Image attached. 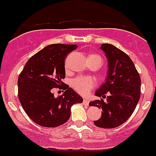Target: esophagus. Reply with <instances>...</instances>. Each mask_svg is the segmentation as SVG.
I'll return each instance as SVG.
<instances>
[{"instance_id":"obj_1","label":"esophagus","mask_w":156,"mask_h":156,"mask_svg":"<svg viewBox=\"0 0 156 156\" xmlns=\"http://www.w3.org/2000/svg\"><path fill=\"white\" fill-rule=\"evenodd\" d=\"M83 103V104H85V105H88L90 103V101L88 99H87V98H84Z\"/></svg>"}]
</instances>
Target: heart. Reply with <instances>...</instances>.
Here are the masks:
<instances>
[{
    "instance_id": "b5f03b06",
    "label": "heart",
    "mask_w": 156,
    "mask_h": 156,
    "mask_svg": "<svg viewBox=\"0 0 156 156\" xmlns=\"http://www.w3.org/2000/svg\"><path fill=\"white\" fill-rule=\"evenodd\" d=\"M99 61L102 63V58L98 54H91L88 57V61ZM73 88L78 94L81 95H87L92 89H94L97 85L96 80L90 76H78L76 77L71 82Z\"/></svg>"
}]
</instances>
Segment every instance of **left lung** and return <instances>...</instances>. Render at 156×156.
Masks as SVG:
<instances>
[{
	"label": "left lung",
	"mask_w": 156,
	"mask_h": 156,
	"mask_svg": "<svg viewBox=\"0 0 156 156\" xmlns=\"http://www.w3.org/2000/svg\"><path fill=\"white\" fill-rule=\"evenodd\" d=\"M101 48L108 58V76L95 94L101 99L91 101L89 105L103 111L101 118L94 121L96 126L117 128L131 117L136 108L141 94V78L125 52L108 43L102 44Z\"/></svg>",
	"instance_id": "1"
}]
</instances>
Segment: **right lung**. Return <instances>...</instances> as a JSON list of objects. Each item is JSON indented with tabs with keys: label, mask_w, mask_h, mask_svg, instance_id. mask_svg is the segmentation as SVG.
Segmentation results:
<instances>
[{
	"label": "right lung",
	"mask_w": 156,
	"mask_h": 156,
	"mask_svg": "<svg viewBox=\"0 0 156 156\" xmlns=\"http://www.w3.org/2000/svg\"><path fill=\"white\" fill-rule=\"evenodd\" d=\"M76 45L52 44L32 55L18 80V98L23 109L37 125L55 128L66 122L73 104L83 99L62 82L65 78V58ZM54 88L63 89V95L55 98Z\"/></svg>",
	"instance_id": "add662e5"
}]
</instances>
